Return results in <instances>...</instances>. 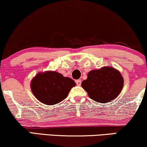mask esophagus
Segmentation results:
<instances>
[{"mask_svg": "<svg viewBox=\"0 0 147 147\" xmlns=\"http://www.w3.org/2000/svg\"><path fill=\"white\" fill-rule=\"evenodd\" d=\"M76 83H77V85H79V86H80V85H81V80H80V79L76 80Z\"/></svg>", "mask_w": 147, "mask_h": 147, "instance_id": "obj_1", "label": "esophagus"}]
</instances>
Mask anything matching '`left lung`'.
<instances>
[{
  "label": "left lung",
  "mask_w": 147,
  "mask_h": 147,
  "mask_svg": "<svg viewBox=\"0 0 147 147\" xmlns=\"http://www.w3.org/2000/svg\"><path fill=\"white\" fill-rule=\"evenodd\" d=\"M81 85L91 99L97 102L107 103L120 94L123 79L118 70L107 66L90 71Z\"/></svg>",
  "instance_id": "8db88e82"
}]
</instances>
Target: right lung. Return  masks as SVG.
<instances>
[{
  "label": "right lung",
  "instance_id": "obj_1",
  "mask_svg": "<svg viewBox=\"0 0 147 147\" xmlns=\"http://www.w3.org/2000/svg\"><path fill=\"white\" fill-rule=\"evenodd\" d=\"M75 82L56 72L38 73L31 81V90L35 97L45 105H55L67 97Z\"/></svg>",
  "mask_w": 147,
  "mask_h": 147
}]
</instances>
